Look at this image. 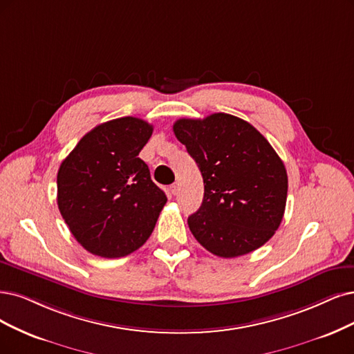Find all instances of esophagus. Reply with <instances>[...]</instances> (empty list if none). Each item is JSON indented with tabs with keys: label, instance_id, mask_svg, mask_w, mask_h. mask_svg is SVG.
<instances>
[{
	"label": "esophagus",
	"instance_id": "obj_1",
	"mask_svg": "<svg viewBox=\"0 0 354 354\" xmlns=\"http://www.w3.org/2000/svg\"><path fill=\"white\" fill-rule=\"evenodd\" d=\"M170 192H172L174 195H178V192H179V184H174L172 187H170Z\"/></svg>",
	"mask_w": 354,
	"mask_h": 354
}]
</instances>
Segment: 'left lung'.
I'll return each mask as SVG.
<instances>
[{
	"label": "left lung",
	"mask_w": 354,
	"mask_h": 354,
	"mask_svg": "<svg viewBox=\"0 0 354 354\" xmlns=\"http://www.w3.org/2000/svg\"><path fill=\"white\" fill-rule=\"evenodd\" d=\"M174 133L204 180L201 207L188 217L194 238L221 258L250 254L268 242L283 220L287 172L266 137L229 113L182 118Z\"/></svg>",
	"instance_id": "8db88e82"
}]
</instances>
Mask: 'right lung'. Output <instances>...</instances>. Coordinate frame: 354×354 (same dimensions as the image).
Instances as JSON below:
<instances>
[{"mask_svg": "<svg viewBox=\"0 0 354 354\" xmlns=\"http://www.w3.org/2000/svg\"><path fill=\"white\" fill-rule=\"evenodd\" d=\"M153 125L124 116L95 127L62 160L58 208L90 254L121 258L146 243L167 198L138 154Z\"/></svg>", "mask_w": 354, "mask_h": 354, "instance_id": "obj_1", "label": "right lung"}]
</instances>
